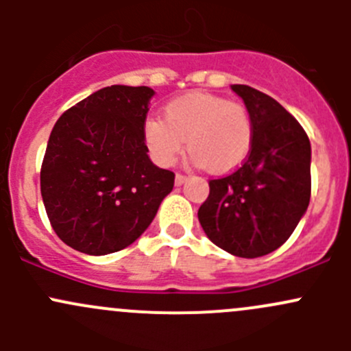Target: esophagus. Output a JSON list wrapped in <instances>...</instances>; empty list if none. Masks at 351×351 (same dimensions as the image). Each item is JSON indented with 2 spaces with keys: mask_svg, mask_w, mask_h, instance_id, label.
<instances>
[{
  "mask_svg": "<svg viewBox=\"0 0 351 351\" xmlns=\"http://www.w3.org/2000/svg\"><path fill=\"white\" fill-rule=\"evenodd\" d=\"M186 178H189V176H186V175H182V173H176V176H175V185H176V186L183 185V183L186 182Z\"/></svg>",
  "mask_w": 351,
  "mask_h": 351,
  "instance_id": "obj_1",
  "label": "esophagus"
}]
</instances>
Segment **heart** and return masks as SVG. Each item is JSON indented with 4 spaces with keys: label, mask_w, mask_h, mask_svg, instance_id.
<instances>
[{
    "label": "heart",
    "mask_w": 351,
    "mask_h": 351,
    "mask_svg": "<svg viewBox=\"0 0 351 351\" xmlns=\"http://www.w3.org/2000/svg\"><path fill=\"white\" fill-rule=\"evenodd\" d=\"M144 141L161 166H171L183 151L210 173L234 169L253 144V119L241 104L208 93H190L169 101L162 120L147 119Z\"/></svg>",
    "instance_id": "obj_1"
}]
</instances>
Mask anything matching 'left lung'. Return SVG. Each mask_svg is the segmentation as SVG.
Returning <instances> with one entry per match:
<instances>
[{"label":"left lung","mask_w":351,"mask_h":351,"mask_svg":"<svg viewBox=\"0 0 351 351\" xmlns=\"http://www.w3.org/2000/svg\"><path fill=\"white\" fill-rule=\"evenodd\" d=\"M253 119V144L231 175L210 180L198 221L215 246L239 258L280 247L311 198V143L306 130L268 95L232 84Z\"/></svg>","instance_id":"obj_1"}]
</instances>
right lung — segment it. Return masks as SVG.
Returning a JSON list of instances; mask_svg holds the SVG:
<instances>
[{
    "instance_id": "obj_1",
    "label": "right lung",
    "mask_w": 351,
    "mask_h": 351,
    "mask_svg": "<svg viewBox=\"0 0 351 351\" xmlns=\"http://www.w3.org/2000/svg\"><path fill=\"white\" fill-rule=\"evenodd\" d=\"M154 90L101 88L59 117L40 169V193L56 234L101 256L149 228L175 173L147 156L144 123Z\"/></svg>"
}]
</instances>
